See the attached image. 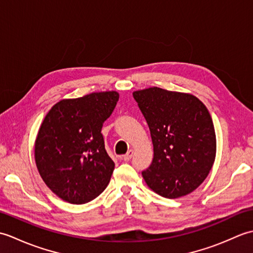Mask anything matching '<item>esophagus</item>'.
Here are the masks:
<instances>
[{
    "mask_svg": "<svg viewBox=\"0 0 253 253\" xmlns=\"http://www.w3.org/2000/svg\"><path fill=\"white\" fill-rule=\"evenodd\" d=\"M132 154H133V151H132V150H129V151H128L125 155L121 157V159L125 161V162H128V161H130V159L132 158Z\"/></svg>",
    "mask_w": 253,
    "mask_h": 253,
    "instance_id": "obj_1",
    "label": "esophagus"
}]
</instances>
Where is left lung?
<instances>
[{
    "label": "left lung",
    "mask_w": 253,
    "mask_h": 253,
    "mask_svg": "<svg viewBox=\"0 0 253 253\" xmlns=\"http://www.w3.org/2000/svg\"><path fill=\"white\" fill-rule=\"evenodd\" d=\"M132 95L153 143L152 163L142 171L147 185L169 199L192 192L207 178L216 153L215 131L206 105L191 94L158 87Z\"/></svg>",
    "instance_id": "8db88e82"
}]
</instances>
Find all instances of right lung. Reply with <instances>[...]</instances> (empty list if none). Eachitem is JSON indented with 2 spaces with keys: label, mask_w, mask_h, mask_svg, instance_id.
Instances as JSON below:
<instances>
[{
  "label": "right lung",
  "mask_w": 253,
  "mask_h": 253,
  "mask_svg": "<svg viewBox=\"0 0 253 253\" xmlns=\"http://www.w3.org/2000/svg\"><path fill=\"white\" fill-rule=\"evenodd\" d=\"M115 91L62 100L44 117L35 144L38 170L63 200L87 203L103 191L115 164L101 130L118 101Z\"/></svg>",
  "instance_id": "add662e5"
}]
</instances>
